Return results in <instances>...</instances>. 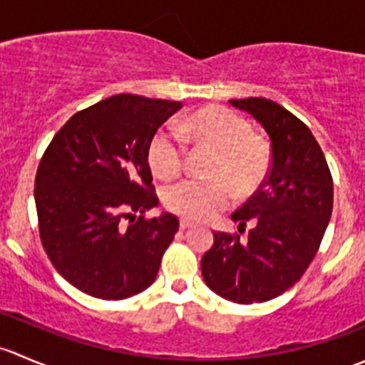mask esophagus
<instances>
[{
	"label": "esophagus",
	"instance_id": "esophagus-1",
	"mask_svg": "<svg viewBox=\"0 0 365 365\" xmlns=\"http://www.w3.org/2000/svg\"><path fill=\"white\" fill-rule=\"evenodd\" d=\"M194 222H190V220L187 219H182L180 220V230H189V227H192Z\"/></svg>",
	"mask_w": 365,
	"mask_h": 365
}]
</instances>
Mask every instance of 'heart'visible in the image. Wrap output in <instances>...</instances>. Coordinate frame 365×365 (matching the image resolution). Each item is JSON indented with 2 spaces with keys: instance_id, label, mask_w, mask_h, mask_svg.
I'll return each instance as SVG.
<instances>
[{
  "instance_id": "heart-1",
  "label": "heart",
  "mask_w": 365,
  "mask_h": 365,
  "mask_svg": "<svg viewBox=\"0 0 365 365\" xmlns=\"http://www.w3.org/2000/svg\"><path fill=\"white\" fill-rule=\"evenodd\" d=\"M178 130L194 145L213 150L206 169L212 180H183L168 187L162 201L169 212L187 220H208L231 203L233 194L240 200L249 197L267 178L270 148L238 113L224 106H206L183 116ZM148 164L157 178L178 176L185 165L182 143L171 132H157L148 146Z\"/></svg>"
}]
</instances>
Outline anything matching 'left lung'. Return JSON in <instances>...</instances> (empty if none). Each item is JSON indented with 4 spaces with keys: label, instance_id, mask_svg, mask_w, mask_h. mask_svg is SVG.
Segmentation results:
<instances>
[{
    "label": "left lung",
    "instance_id": "1",
    "mask_svg": "<svg viewBox=\"0 0 365 365\" xmlns=\"http://www.w3.org/2000/svg\"><path fill=\"white\" fill-rule=\"evenodd\" d=\"M267 130L272 162L267 178L231 215L240 235L213 233L201 257L210 289L235 304L267 302L300 281L323 240L334 205L329 164L307 125L277 102L261 97L230 101Z\"/></svg>",
    "mask_w": 365,
    "mask_h": 365
}]
</instances>
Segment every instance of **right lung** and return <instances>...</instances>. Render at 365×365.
Segmentation results:
<instances>
[{
    "label": "right lung",
    "instance_id": "1",
    "mask_svg": "<svg viewBox=\"0 0 365 365\" xmlns=\"http://www.w3.org/2000/svg\"><path fill=\"white\" fill-rule=\"evenodd\" d=\"M180 108L114 95L73 114L43 152L35 176L40 240L54 268L86 295L123 300L155 281L178 219H145L159 205L148 146Z\"/></svg>",
    "mask_w": 365,
    "mask_h": 365
}]
</instances>
